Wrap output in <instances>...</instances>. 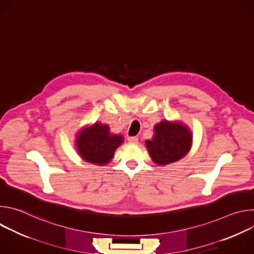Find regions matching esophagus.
Here are the masks:
<instances>
[{
	"label": "esophagus",
	"mask_w": 254,
	"mask_h": 254,
	"mask_svg": "<svg viewBox=\"0 0 254 254\" xmlns=\"http://www.w3.org/2000/svg\"><path fill=\"white\" fill-rule=\"evenodd\" d=\"M128 142L135 144V143L138 142V138H137L136 136H129V137H128Z\"/></svg>",
	"instance_id": "1"
}]
</instances>
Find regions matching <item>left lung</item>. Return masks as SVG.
<instances>
[{
    "label": "left lung",
    "mask_w": 254,
    "mask_h": 254,
    "mask_svg": "<svg viewBox=\"0 0 254 254\" xmlns=\"http://www.w3.org/2000/svg\"><path fill=\"white\" fill-rule=\"evenodd\" d=\"M154 129L155 134L151 140H146V146L156 164L164 166L177 162L191 149L192 133L183 124L162 121Z\"/></svg>",
    "instance_id": "obj_1"
}]
</instances>
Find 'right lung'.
Here are the masks:
<instances>
[{
    "label": "right lung",
    "mask_w": 254,
    "mask_h": 254,
    "mask_svg": "<svg viewBox=\"0 0 254 254\" xmlns=\"http://www.w3.org/2000/svg\"><path fill=\"white\" fill-rule=\"evenodd\" d=\"M124 137L110 132L107 125L95 123L83 128L76 136V148L85 162L98 166L110 163L115 151L123 143Z\"/></svg>",
    "instance_id": "obj_1"
}]
</instances>
